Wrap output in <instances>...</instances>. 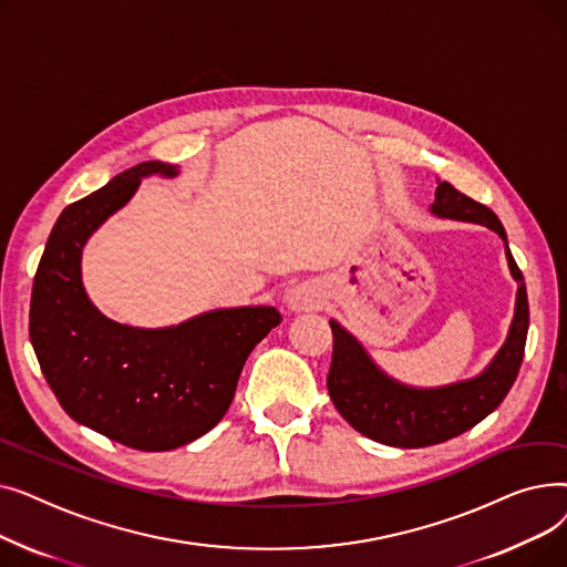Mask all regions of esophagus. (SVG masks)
I'll return each mask as SVG.
<instances>
[{"instance_id":"34e87169","label":"esophagus","mask_w":567,"mask_h":567,"mask_svg":"<svg viewBox=\"0 0 567 567\" xmlns=\"http://www.w3.org/2000/svg\"><path fill=\"white\" fill-rule=\"evenodd\" d=\"M321 303V293L315 285H296L291 289H287L285 293V306L291 310V312H310V310H317Z\"/></svg>"}]
</instances>
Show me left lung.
I'll use <instances>...</instances> for the list:
<instances>
[{"label": "left lung", "mask_w": 567, "mask_h": 567, "mask_svg": "<svg viewBox=\"0 0 567 567\" xmlns=\"http://www.w3.org/2000/svg\"><path fill=\"white\" fill-rule=\"evenodd\" d=\"M432 214L439 218L485 225L503 238L511 274L519 285L515 317L508 338L483 374L441 385V389H411V385L391 379L374 365L359 340L344 331L338 321H331L333 361L326 383H329V395L336 409L355 432L379 443L395 445V449H425V445L443 443L487 419L513 389L524 361L528 333L524 276L513 259L505 229L492 208L466 197L453 184L439 182Z\"/></svg>", "instance_id": "1"}]
</instances>
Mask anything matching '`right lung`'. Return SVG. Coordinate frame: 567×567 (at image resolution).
I'll use <instances>...</instances> for the list:
<instances>
[{
    "label": "right lung",
    "instance_id": "obj_1",
    "mask_svg": "<svg viewBox=\"0 0 567 567\" xmlns=\"http://www.w3.org/2000/svg\"><path fill=\"white\" fill-rule=\"evenodd\" d=\"M174 165L140 163L56 218L39 261L29 340L59 404L80 425L135 451L186 445L220 423L250 351L282 321L268 306L225 308L169 329L101 315L82 287V248L137 190Z\"/></svg>",
    "mask_w": 567,
    "mask_h": 567
}]
</instances>
